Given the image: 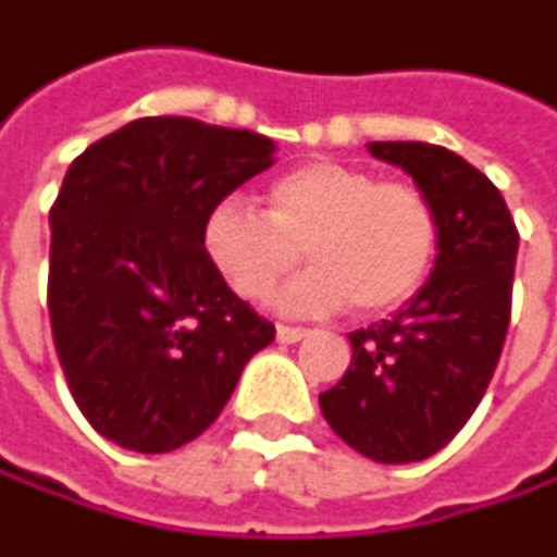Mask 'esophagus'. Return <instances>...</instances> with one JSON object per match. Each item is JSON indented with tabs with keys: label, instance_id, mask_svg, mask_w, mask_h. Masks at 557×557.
I'll list each match as a JSON object with an SVG mask.
<instances>
[{
	"label": "esophagus",
	"instance_id": "esophagus-1",
	"mask_svg": "<svg viewBox=\"0 0 557 557\" xmlns=\"http://www.w3.org/2000/svg\"><path fill=\"white\" fill-rule=\"evenodd\" d=\"M275 336H278V343H298V339L308 336V330L305 326H285V323H278L275 326Z\"/></svg>",
	"mask_w": 557,
	"mask_h": 557
}]
</instances>
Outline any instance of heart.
Wrapping results in <instances>:
<instances>
[{"label": "heart", "mask_w": 557, "mask_h": 557, "mask_svg": "<svg viewBox=\"0 0 557 557\" xmlns=\"http://www.w3.org/2000/svg\"><path fill=\"white\" fill-rule=\"evenodd\" d=\"M201 244L221 278L246 301H262L298 265L275 305L285 313L366 317L397 311L433 275L443 249L436 201L413 182L313 160L265 188V211L221 201L205 218Z\"/></svg>", "instance_id": "1"}]
</instances>
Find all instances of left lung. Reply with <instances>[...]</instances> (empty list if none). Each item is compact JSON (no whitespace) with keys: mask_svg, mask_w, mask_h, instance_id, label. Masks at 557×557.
<instances>
[{"mask_svg":"<svg viewBox=\"0 0 557 557\" xmlns=\"http://www.w3.org/2000/svg\"><path fill=\"white\" fill-rule=\"evenodd\" d=\"M436 201L443 249L430 282L349 333L352 362L320 394L333 433L372 461L407 465L453 443L481 404L510 326L520 234L497 185L436 144H369Z\"/></svg>","mask_w":557,"mask_h":557,"instance_id":"1","label":"left lung"}]
</instances>
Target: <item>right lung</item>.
I'll list each match as a JSON object with an SVG mask.
<instances>
[{
  "label": "right lung",
  "mask_w": 557,
  "mask_h": 557,
  "mask_svg": "<svg viewBox=\"0 0 557 557\" xmlns=\"http://www.w3.org/2000/svg\"><path fill=\"white\" fill-rule=\"evenodd\" d=\"M272 153L252 131L137 117L70 163L50 208V330L76 407L121 449L201 436L275 339L201 244L211 208Z\"/></svg>",
  "instance_id": "obj_1"
}]
</instances>
